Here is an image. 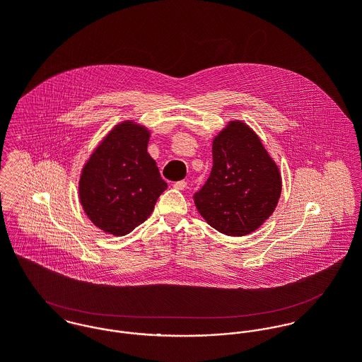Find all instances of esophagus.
<instances>
[{"label": "esophagus", "instance_id": "esophagus-1", "mask_svg": "<svg viewBox=\"0 0 362 362\" xmlns=\"http://www.w3.org/2000/svg\"><path fill=\"white\" fill-rule=\"evenodd\" d=\"M174 188H175V189H180V191L185 189V188H187V181L181 180V181H177V182H174Z\"/></svg>", "mask_w": 362, "mask_h": 362}]
</instances>
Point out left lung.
I'll list each match as a JSON object with an SVG mask.
<instances>
[{
	"instance_id": "obj_1",
	"label": "left lung",
	"mask_w": 362,
	"mask_h": 362,
	"mask_svg": "<svg viewBox=\"0 0 362 362\" xmlns=\"http://www.w3.org/2000/svg\"><path fill=\"white\" fill-rule=\"evenodd\" d=\"M213 167L195 192L201 216L217 231L243 237L259 228L274 211L281 194L276 163L257 134L234 121L213 141Z\"/></svg>"
}]
</instances>
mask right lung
Masks as SVG:
<instances>
[{
	"instance_id": "obj_1",
	"label": "right lung",
	"mask_w": 362,
	"mask_h": 362,
	"mask_svg": "<svg viewBox=\"0 0 362 362\" xmlns=\"http://www.w3.org/2000/svg\"><path fill=\"white\" fill-rule=\"evenodd\" d=\"M149 131L131 121L117 125L85 164L79 198L92 223L112 235H125L153 211L167 189L148 153Z\"/></svg>"
}]
</instances>
